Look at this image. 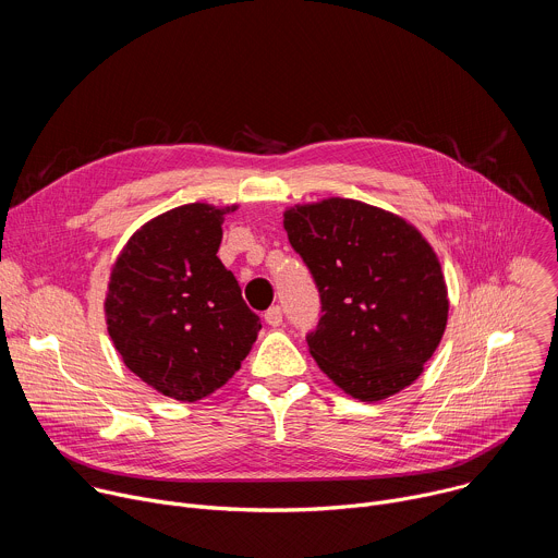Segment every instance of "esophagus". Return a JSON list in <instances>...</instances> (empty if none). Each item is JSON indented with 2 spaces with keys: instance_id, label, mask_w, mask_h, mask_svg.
<instances>
[{
  "instance_id": "esophagus-1",
  "label": "esophagus",
  "mask_w": 558,
  "mask_h": 558,
  "mask_svg": "<svg viewBox=\"0 0 558 558\" xmlns=\"http://www.w3.org/2000/svg\"><path fill=\"white\" fill-rule=\"evenodd\" d=\"M265 320H267L269 327H280V325H282V308H280L278 304L271 306V308H267V311H265Z\"/></svg>"
}]
</instances>
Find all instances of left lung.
<instances>
[{"label":"left lung","mask_w":558,"mask_h":558,"mask_svg":"<svg viewBox=\"0 0 558 558\" xmlns=\"http://www.w3.org/2000/svg\"><path fill=\"white\" fill-rule=\"evenodd\" d=\"M284 229L320 291L323 317L306 336L317 366L360 402L411 386L448 323L446 280L426 238L353 198L295 205Z\"/></svg>","instance_id":"1"}]
</instances>
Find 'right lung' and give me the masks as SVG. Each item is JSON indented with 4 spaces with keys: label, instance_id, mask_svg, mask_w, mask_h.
Returning a JSON list of instances; mask_svg holds the SVG:
<instances>
[{
    "label": "right lung",
    "instance_id": "1",
    "mask_svg": "<svg viewBox=\"0 0 558 558\" xmlns=\"http://www.w3.org/2000/svg\"><path fill=\"white\" fill-rule=\"evenodd\" d=\"M231 207L190 203L132 233L108 282L106 323L125 366L154 390L196 402L241 368L263 329L216 256Z\"/></svg>",
    "mask_w": 558,
    "mask_h": 558
}]
</instances>
